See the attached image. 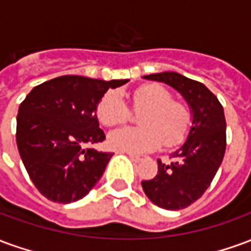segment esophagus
<instances>
[{"label": "esophagus", "mask_w": 251, "mask_h": 251, "mask_svg": "<svg viewBox=\"0 0 251 251\" xmlns=\"http://www.w3.org/2000/svg\"><path fill=\"white\" fill-rule=\"evenodd\" d=\"M127 156L130 158L131 161H134V163H140L141 161V157H138V156H134V154H130V153H127Z\"/></svg>", "instance_id": "esophagus-1"}]
</instances>
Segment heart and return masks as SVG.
<instances>
[{
	"instance_id": "1",
	"label": "heart",
	"mask_w": 251,
	"mask_h": 251,
	"mask_svg": "<svg viewBox=\"0 0 251 251\" xmlns=\"http://www.w3.org/2000/svg\"><path fill=\"white\" fill-rule=\"evenodd\" d=\"M172 94L160 84H145L131 95L133 107L141 111L138 125L111 131L107 144L111 149L130 154L153 151L161 144L172 147L179 144L188 133L192 115L188 106L172 100ZM99 121L106 126L124 124L129 118L125 100L115 91L104 94L97 109Z\"/></svg>"
}]
</instances>
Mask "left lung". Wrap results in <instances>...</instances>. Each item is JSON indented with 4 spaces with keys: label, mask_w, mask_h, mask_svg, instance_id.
Masks as SVG:
<instances>
[{
    "label": "left lung",
    "mask_w": 251,
    "mask_h": 251,
    "mask_svg": "<svg viewBox=\"0 0 251 251\" xmlns=\"http://www.w3.org/2000/svg\"><path fill=\"white\" fill-rule=\"evenodd\" d=\"M142 77L175 88L184 98L192 115L187 140L171 153L174 163L158 161L156 177L141 183L153 204L165 210H181L204 194L221 167L226 151L225 111L203 83L177 72H158Z\"/></svg>",
    "instance_id": "left-lung-1"
}]
</instances>
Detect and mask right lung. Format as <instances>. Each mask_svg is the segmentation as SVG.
<instances>
[{"label": "right lung", "instance_id": "1", "mask_svg": "<svg viewBox=\"0 0 251 251\" xmlns=\"http://www.w3.org/2000/svg\"><path fill=\"white\" fill-rule=\"evenodd\" d=\"M127 82L66 75L36 86L20 104L19 153L32 183L47 199L76 201L102 177L113 153L86 145L104 140L97 117L100 99L109 88Z\"/></svg>", "mask_w": 251, "mask_h": 251}]
</instances>
